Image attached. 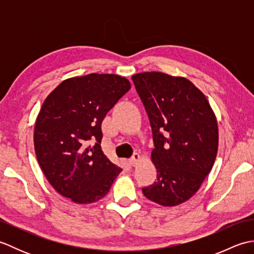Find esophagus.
Instances as JSON below:
<instances>
[{"label":"esophagus","mask_w":254,"mask_h":254,"mask_svg":"<svg viewBox=\"0 0 254 254\" xmlns=\"http://www.w3.org/2000/svg\"><path fill=\"white\" fill-rule=\"evenodd\" d=\"M139 160H141V156H139L138 154H134L128 161H130V164H131L132 166L135 167Z\"/></svg>","instance_id":"34e87169"}]
</instances>
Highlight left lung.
Returning a JSON list of instances; mask_svg holds the SVG:
<instances>
[{
    "instance_id": "8db88e82",
    "label": "left lung",
    "mask_w": 254,
    "mask_h": 254,
    "mask_svg": "<svg viewBox=\"0 0 254 254\" xmlns=\"http://www.w3.org/2000/svg\"><path fill=\"white\" fill-rule=\"evenodd\" d=\"M149 118L157 180L142 191L161 206L188 201L213 168L218 124L206 97L190 80L161 72L132 76Z\"/></svg>"
}]
</instances>
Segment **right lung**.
I'll use <instances>...</instances> for the list:
<instances>
[{
  "label": "right lung",
  "mask_w": 254,
  "mask_h": 254,
  "mask_svg": "<svg viewBox=\"0 0 254 254\" xmlns=\"http://www.w3.org/2000/svg\"><path fill=\"white\" fill-rule=\"evenodd\" d=\"M130 88L128 79L116 74L71 77L48 95L38 113V163L55 190L74 203L102 198L122 171L102 152L101 123Z\"/></svg>",
  "instance_id": "add662e5"
}]
</instances>
